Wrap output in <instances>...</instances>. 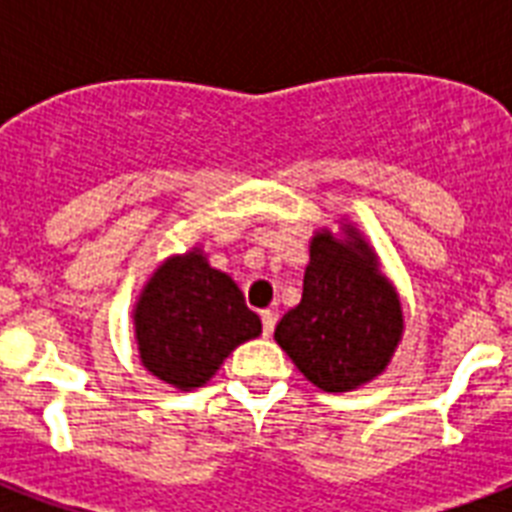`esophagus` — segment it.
<instances>
[{
	"label": "esophagus",
	"instance_id": "esophagus-1",
	"mask_svg": "<svg viewBox=\"0 0 512 512\" xmlns=\"http://www.w3.org/2000/svg\"><path fill=\"white\" fill-rule=\"evenodd\" d=\"M260 319H263V335L271 337L273 329H276V313L263 311V313H260Z\"/></svg>",
	"mask_w": 512,
	"mask_h": 512
}]
</instances>
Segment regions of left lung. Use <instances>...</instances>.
Here are the masks:
<instances>
[{
  "label": "left lung",
  "instance_id": "left-lung-1",
  "mask_svg": "<svg viewBox=\"0 0 512 512\" xmlns=\"http://www.w3.org/2000/svg\"><path fill=\"white\" fill-rule=\"evenodd\" d=\"M401 335L396 289L364 236L353 225H342V236L316 233L303 300L273 332L281 350L316 388L348 393L385 372Z\"/></svg>",
  "mask_w": 512,
  "mask_h": 512
}]
</instances>
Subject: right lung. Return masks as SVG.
I'll list each match as a JSON object with an SVG mask.
<instances>
[{"instance_id": "1", "label": "right lung", "mask_w": 512, "mask_h": 512, "mask_svg": "<svg viewBox=\"0 0 512 512\" xmlns=\"http://www.w3.org/2000/svg\"><path fill=\"white\" fill-rule=\"evenodd\" d=\"M132 319L143 366L177 390L201 388L231 350L263 332L236 281L215 271L201 249L156 268Z\"/></svg>"}]
</instances>
